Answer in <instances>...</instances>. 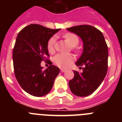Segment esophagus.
<instances>
[{"label": "esophagus", "instance_id": "obj_1", "mask_svg": "<svg viewBox=\"0 0 122 122\" xmlns=\"http://www.w3.org/2000/svg\"><path fill=\"white\" fill-rule=\"evenodd\" d=\"M60 71H61V72L63 73V72H65L66 71V70H65V69H60Z\"/></svg>", "mask_w": 122, "mask_h": 122}]
</instances>
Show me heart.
I'll return each instance as SVG.
<instances>
[{
  "label": "heart",
  "mask_w": 122,
  "mask_h": 122,
  "mask_svg": "<svg viewBox=\"0 0 122 122\" xmlns=\"http://www.w3.org/2000/svg\"><path fill=\"white\" fill-rule=\"evenodd\" d=\"M64 38L73 47L77 46L79 41L78 36L73 33H67L65 34ZM56 41V37L54 36H52L48 40L47 43V48L51 53L54 51ZM73 61H74L73 56L71 54H57L53 58V62L54 64L61 68H68L72 64Z\"/></svg>",
  "instance_id": "heart-1"
}]
</instances>
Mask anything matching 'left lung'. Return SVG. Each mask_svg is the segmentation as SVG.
I'll return each mask as SVG.
<instances>
[{"label":"left lung","instance_id":"obj_1","mask_svg":"<svg viewBox=\"0 0 122 122\" xmlns=\"http://www.w3.org/2000/svg\"><path fill=\"white\" fill-rule=\"evenodd\" d=\"M81 38L83 52L76 62L84 66L82 73L74 70V77L69 81L73 94L86 97L93 93L101 85L107 71L108 48L103 33L89 25H81L66 29Z\"/></svg>","mask_w":122,"mask_h":122}]
</instances>
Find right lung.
<instances>
[{
  "label": "right lung",
  "mask_w": 122,
  "mask_h": 122,
  "mask_svg": "<svg viewBox=\"0 0 122 122\" xmlns=\"http://www.w3.org/2000/svg\"><path fill=\"white\" fill-rule=\"evenodd\" d=\"M60 30L30 24L17 36L13 51L14 71L20 86L31 95L39 97L49 93L60 72L54 65L45 70L41 66V61L46 60V56L49 57L48 40Z\"/></svg>",
  "instance_id": "1"
}]
</instances>
